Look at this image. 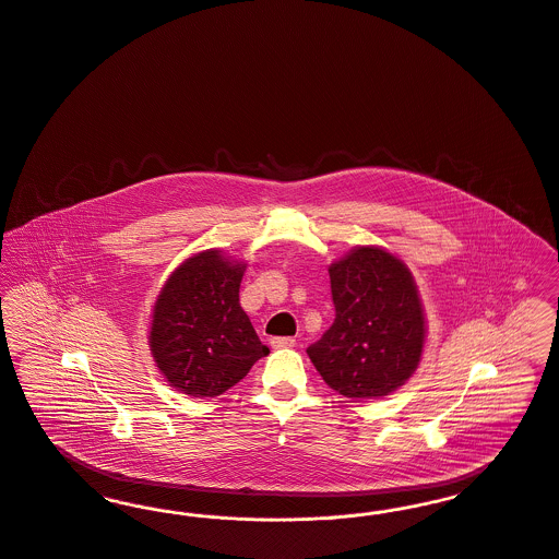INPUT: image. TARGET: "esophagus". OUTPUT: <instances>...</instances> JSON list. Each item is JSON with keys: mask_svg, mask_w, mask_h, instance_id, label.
Wrapping results in <instances>:
<instances>
[{"mask_svg": "<svg viewBox=\"0 0 559 559\" xmlns=\"http://www.w3.org/2000/svg\"><path fill=\"white\" fill-rule=\"evenodd\" d=\"M296 345V341H294L293 336H273L271 338V347L273 349H290Z\"/></svg>", "mask_w": 559, "mask_h": 559, "instance_id": "obj_1", "label": "esophagus"}]
</instances>
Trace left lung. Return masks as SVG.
<instances>
[{
	"instance_id": "1",
	"label": "left lung",
	"mask_w": 559,
	"mask_h": 559,
	"mask_svg": "<svg viewBox=\"0 0 559 559\" xmlns=\"http://www.w3.org/2000/svg\"><path fill=\"white\" fill-rule=\"evenodd\" d=\"M336 318L307 353L334 391L352 400L393 393L418 368L423 302L411 269L377 246H357L332 263Z\"/></svg>"
}]
</instances>
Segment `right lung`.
Masks as SVG:
<instances>
[{
    "label": "right lung",
    "mask_w": 559,
    "mask_h": 559,
    "mask_svg": "<svg viewBox=\"0 0 559 559\" xmlns=\"http://www.w3.org/2000/svg\"><path fill=\"white\" fill-rule=\"evenodd\" d=\"M243 269L204 250L178 265L157 296L148 345L180 393L216 397L269 353L239 305Z\"/></svg>",
    "instance_id": "right-lung-1"
}]
</instances>
